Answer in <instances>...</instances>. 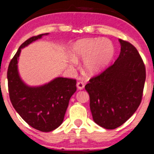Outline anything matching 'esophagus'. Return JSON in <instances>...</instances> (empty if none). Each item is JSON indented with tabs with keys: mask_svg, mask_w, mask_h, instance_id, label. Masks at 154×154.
<instances>
[{
	"mask_svg": "<svg viewBox=\"0 0 154 154\" xmlns=\"http://www.w3.org/2000/svg\"><path fill=\"white\" fill-rule=\"evenodd\" d=\"M76 85L79 90H82L84 89V88H85V85H84V83L82 82H78Z\"/></svg>",
	"mask_w": 154,
	"mask_h": 154,
	"instance_id": "34e87169",
	"label": "esophagus"
}]
</instances>
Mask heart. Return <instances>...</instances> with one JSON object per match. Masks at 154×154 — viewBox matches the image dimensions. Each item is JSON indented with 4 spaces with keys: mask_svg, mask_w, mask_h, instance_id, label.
Listing matches in <instances>:
<instances>
[{
    "mask_svg": "<svg viewBox=\"0 0 154 154\" xmlns=\"http://www.w3.org/2000/svg\"><path fill=\"white\" fill-rule=\"evenodd\" d=\"M71 66L78 59L84 60L83 71L89 75L100 73L109 65L114 55V46L109 39H84L75 42L72 48Z\"/></svg>",
    "mask_w": 154,
    "mask_h": 154,
    "instance_id": "heart-1",
    "label": "heart"
}]
</instances>
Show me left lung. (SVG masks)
Returning a JSON list of instances; mask_svg holds the SVG:
<instances>
[{"label":"left lung","mask_w":154,"mask_h":154,"mask_svg":"<svg viewBox=\"0 0 154 154\" xmlns=\"http://www.w3.org/2000/svg\"><path fill=\"white\" fill-rule=\"evenodd\" d=\"M119 42L118 59L85 87L94 122L108 129L120 127L135 113L146 79L145 66L136 48L127 41Z\"/></svg>","instance_id":"obj_1"}]
</instances>
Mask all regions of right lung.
<instances>
[{
    "mask_svg": "<svg viewBox=\"0 0 154 154\" xmlns=\"http://www.w3.org/2000/svg\"><path fill=\"white\" fill-rule=\"evenodd\" d=\"M32 36L20 45L7 69L8 90L13 108L27 124L41 132H51L62 124L69 101L76 91V80L58 77L40 87H28L19 75L18 58L21 49L40 39Z\"/></svg>",
    "mask_w": 154,
    "mask_h": 154,
    "instance_id": "obj_1",
    "label": "right lung"
}]
</instances>
